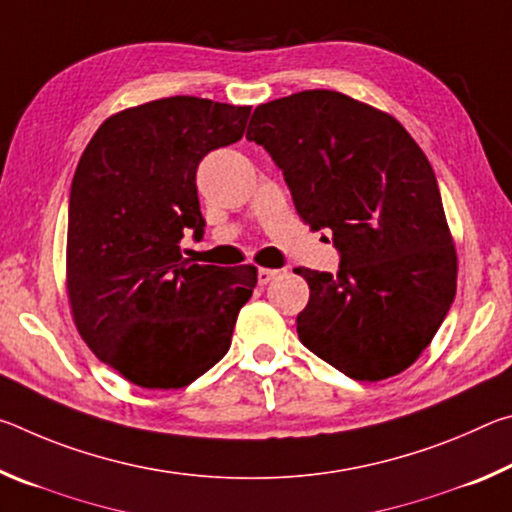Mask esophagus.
<instances>
[{
    "instance_id": "34e87169",
    "label": "esophagus",
    "mask_w": 512,
    "mask_h": 512,
    "mask_svg": "<svg viewBox=\"0 0 512 512\" xmlns=\"http://www.w3.org/2000/svg\"><path fill=\"white\" fill-rule=\"evenodd\" d=\"M277 273H280V271H275V268H259V271H257V282L264 287V284L271 282L273 277H277Z\"/></svg>"
}]
</instances>
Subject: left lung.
<instances>
[{
  "label": "left lung",
  "instance_id": "left-lung-1",
  "mask_svg": "<svg viewBox=\"0 0 512 512\" xmlns=\"http://www.w3.org/2000/svg\"><path fill=\"white\" fill-rule=\"evenodd\" d=\"M246 137L282 171L311 228L332 230L339 273L309 284L298 336L357 381L411 366L456 296V250L427 155L391 115L341 92L262 103Z\"/></svg>",
  "mask_w": 512,
  "mask_h": 512
}]
</instances>
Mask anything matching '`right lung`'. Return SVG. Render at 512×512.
I'll return each mask as SVG.
<instances>
[{"instance_id": "right-lung-1", "label": "right lung", "mask_w": 512, "mask_h": 512, "mask_svg": "<svg viewBox=\"0 0 512 512\" xmlns=\"http://www.w3.org/2000/svg\"><path fill=\"white\" fill-rule=\"evenodd\" d=\"M250 106L169 97L117 112L76 167L67 214V291L97 357L144 388H183L230 350L255 266H207L180 255L203 237L196 169L235 144Z\"/></svg>"}]
</instances>
